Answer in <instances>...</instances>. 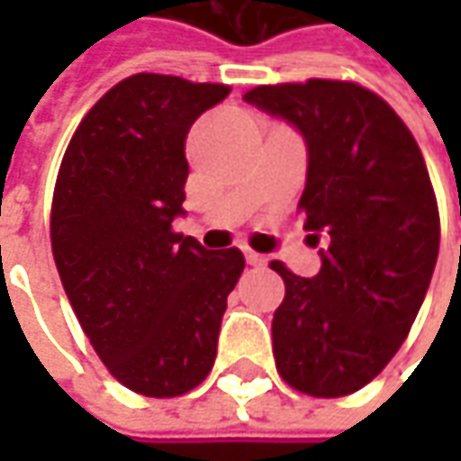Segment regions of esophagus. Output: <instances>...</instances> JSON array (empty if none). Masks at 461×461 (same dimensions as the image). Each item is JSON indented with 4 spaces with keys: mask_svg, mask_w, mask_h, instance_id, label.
Segmentation results:
<instances>
[{
    "mask_svg": "<svg viewBox=\"0 0 461 461\" xmlns=\"http://www.w3.org/2000/svg\"><path fill=\"white\" fill-rule=\"evenodd\" d=\"M243 257H246V264H249V267H264V264H267V258L261 257V254H257V251H251V249H246Z\"/></svg>",
    "mask_w": 461,
    "mask_h": 461,
    "instance_id": "obj_1",
    "label": "esophagus"
}]
</instances>
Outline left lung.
<instances>
[{
    "label": "left lung",
    "mask_w": 461,
    "mask_h": 461,
    "mask_svg": "<svg viewBox=\"0 0 461 461\" xmlns=\"http://www.w3.org/2000/svg\"><path fill=\"white\" fill-rule=\"evenodd\" d=\"M243 99L287 120L308 146L300 197L321 272L293 275L272 321L276 372L312 398L362 390L416 321L438 257V207L416 138L351 81L257 86Z\"/></svg>",
    "instance_id": "obj_1"
}]
</instances>
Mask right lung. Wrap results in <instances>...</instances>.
<instances>
[{"instance_id":"add662e5","label":"right lung","mask_w":461,"mask_h":461,"mask_svg":"<svg viewBox=\"0 0 461 461\" xmlns=\"http://www.w3.org/2000/svg\"><path fill=\"white\" fill-rule=\"evenodd\" d=\"M225 84L135 74L86 113L53 192L50 246L86 339L117 382L176 398L210 375L246 258L171 230L185 215L192 122Z\"/></svg>"}]
</instances>
